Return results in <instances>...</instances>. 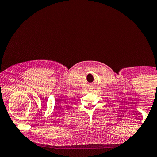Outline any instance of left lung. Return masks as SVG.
<instances>
[{"mask_svg": "<svg viewBox=\"0 0 157 157\" xmlns=\"http://www.w3.org/2000/svg\"><path fill=\"white\" fill-rule=\"evenodd\" d=\"M156 73H157V72H156Z\"/></svg>", "mask_w": 157, "mask_h": 157, "instance_id": "obj_1", "label": "left lung"}]
</instances>
